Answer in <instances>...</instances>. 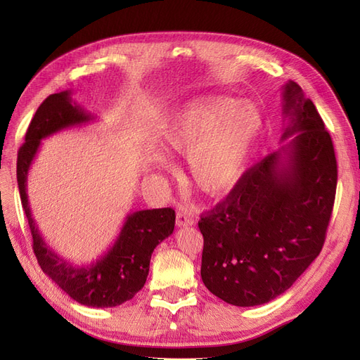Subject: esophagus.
Returning <instances> with one entry per match:
<instances>
[{"label":"esophagus","instance_id":"1","mask_svg":"<svg viewBox=\"0 0 360 360\" xmlns=\"http://www.w3.org/2000/svg\"><path fill=\"white\" fill-rule=\"evenodd\" d=\"M176 222L179 226H188V225H193V217L186 213V212H179L177 217H176Z\"/></svg>","mask_w":360,"mask_h":360}]
</instances>
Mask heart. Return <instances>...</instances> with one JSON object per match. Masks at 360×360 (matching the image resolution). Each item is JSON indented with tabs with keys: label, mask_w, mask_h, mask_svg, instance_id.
<instances>
[{
	"label": "heart",
	"mask_w": 360,
	"mask_h": 360,
	"mask_svg": "<svg viewBox=\"0 0 360 360\" xmlns=\"http://www.w3.org/2000/svg\"><path fill=\"white\" fill-rule=\"evenodd\" d=\"M263 132V115L250 102L204 96L174 112L162 132L165 155H189L188 177L209 197H222L243 177Z\"/></svg>",
	"instance_id": "1"
}]
</instances>
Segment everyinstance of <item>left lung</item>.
<instances>
[{"label": "left lung", "instance_id": "left-lung-1", "mask_svg": "<svg viewBox=\"0 0 360 360\" xmlns=\"http://www.w3.org/2000/svg\"><path fill=\"white\" fill-rule=\"evenodd\" d=\"M282 94L291 120L282 141L292 138L245 171L198 222L204 285L234 307H257L285 292L319 257L333 210L332 138L296 82Z\"/></svg>", "mask_w": 360, "mask_h": 360}]
</instances>
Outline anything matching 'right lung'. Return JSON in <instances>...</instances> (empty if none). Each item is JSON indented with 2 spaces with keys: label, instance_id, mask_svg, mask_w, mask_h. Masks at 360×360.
Returning <instances> with one entry per match:
<instances>
[{
  "label": "right lung",
  "instance_id": "1",
  "mask_svg": "<svg viewBox=\"0 0 360 360\" xmlns=\"http://www.w3.org/2000/svg\"><path fill=\"white\" fill-rule=\"evenodd\" d=\"M90 120H93L91 114L72 103L69 91L48 96L32 117L25 143L18 151V186L31 230L32 250L41 270L78 303L93 308H112L130 300L144 287L151 254L172 234L176 212L165 207L127 214L114 246L90 266L75 267L53 252L41 238L31 216L27 195L28 169L43 138Z\"/></svg>",
  "mask_w": 360,
  "mask_h": 360
}]
</instances>
